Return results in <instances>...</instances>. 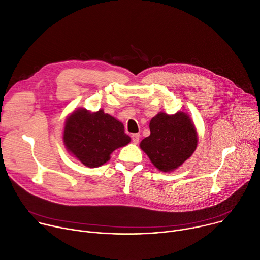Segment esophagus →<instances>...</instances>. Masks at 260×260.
I'll list each match as a JSON object with an SVG mask.
<instances>
[{
    "label": "esophagus",
    "mask_w": 260,
    "mask_h": 260,
    "mask_svg": "<svg viewBox=\"0 0 260 260\" xmlns=\"http://www.w3.org/2000/svg\"><path fill=\"white\" fill-rule=\"evenodd\" d=\"M139 140H140V134H133L132 135V141L135 144L139 143Z\"/></svg>",
    "instance_id": "obj_1"
}]
</instances>
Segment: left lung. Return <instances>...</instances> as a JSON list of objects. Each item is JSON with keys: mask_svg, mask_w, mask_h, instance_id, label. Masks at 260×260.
I'll list each match as a JSON object with an SVG mask.
<instances>
[{"mask_svg": "<svg viewBox=\"0 0 260 260\" xmlns=\"http://www.w3.org/2000/svg\"><path fill=\"white\" fill-rule=\"evenodd\" d=\"M149 128L150 136L142 140L140 147L162 172L178 168L197 147L195 125L183 112L158 113L151 119Z\"/></svg>", "mask_w": 260, "mask_h": 260, "instance_id": "8db88e82", "label": "left lung"}]
</instances>
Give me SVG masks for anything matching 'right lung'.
Segmentation results:
<instances>
[{
	"label": "right lung",
	"mask_w": 260,
	"mask_h": 260,
	"mask_svg": "<svg viewBox=\"0 0 260 260\" xmlns=\"http://www.w3.org/2000/svg\"><path fill=\"white\" fill-rule=\"evenodd\" d=\"M64 144L85 166L100 167L117 148L129 143L123 124L103 110L90 113L79 109L66 120Z\"/></svg>",
	"instance_id": "1"
}]
</instances>
